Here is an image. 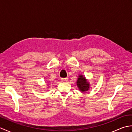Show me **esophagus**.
<instances>
[{
  "label": "esophagus",
  "mask_w": 132,
  "mask_h": 132,
  "mask_svg": "<svg viewBox=\"0 0 132 132\" xmlns=\"http://www.w3.org/2000/svg\"><path fill=\"white\" fill-rule=\"evenodd\" d=\"M68 78H62L61 79V82H67L68 81Z\"/></svg>",
  "instance_id": "esophagus-1"
}]
</instances>
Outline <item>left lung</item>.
Wrapping results in <instances>:
<instances>
[{"label": "left lung", "instance_id": "left-lung-1", "mask_svg": "<svg viewBox=\"0 0 132 132\" xmlns=\"http://www.w3.org/2000/svg\"><path fill=\"white\" fill-rule=\"evenodd\" d=\"M77 85L80 91L82 92L87 91L89 88V83L83 75H79L77 81Z\"/></svg>", "mask_w": 132, "mask_h": 132}]
</instances>
